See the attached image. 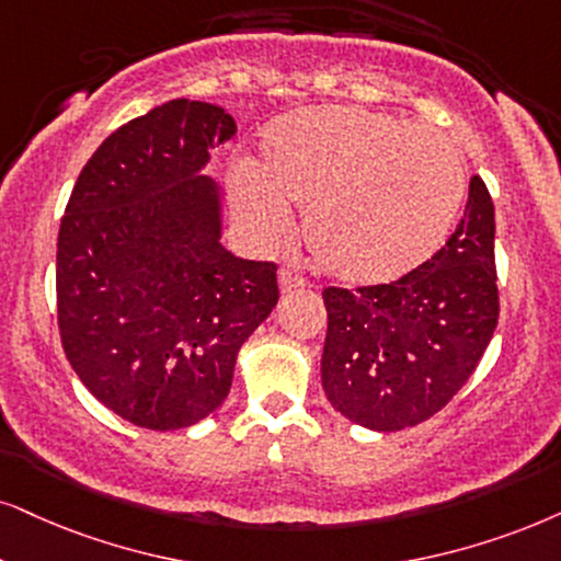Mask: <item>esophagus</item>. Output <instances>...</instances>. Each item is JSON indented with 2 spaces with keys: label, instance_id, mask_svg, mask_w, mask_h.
Wrapping results in <instances>:
<instances>
[{
  "label": "esophagus",
  "instance_id": "1",
  "mask_svg": "<svg viewBox=\"0 0 561 561\" xmlns=\"http://www.w3.org/2000/svg\"><path fill=\"white\" fill-rule=\"evenodd\" d=\"M305 287L302 274H297L295 268H282L279 272V289L282 293H295V289Z\"/></svg>",
  "mask_w": 561,
  "mask_h": 561
}]
</instances>
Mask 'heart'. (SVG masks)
Segmentation results:
<instances>
[{
    "mask_svg": "<svg viewBox=\"0 0 561 561\" xmlns=\"http://www.w3.org/2000/svg\"><path fill=\"white\" fill-rule=\"evenodd\" d=\"M238 222L256 243L289 230L346 285H388L430 261L466 198V165L443 129L391 113L321 105L276 118L251 168L230 173Z\"/></svg>",
    "mask_w": 561,
    "mask_h": 561,
    "instance_id": "1",
    "label": "heart"
}]
</instances>
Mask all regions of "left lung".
Masks as SVG:
<instances>
[{
  "label": "left lung",
  "instance_id": "1",
  "mask_svg": "<svg viewBox=\"0 0 561 561\" xmlns=\"http://www.w3.org/2000/svg\"><path fill=\"white\" fill-rule=\"evenodd\" d=\"M321 380L331 407L367 430L414 427L477 370L500 318L494 204L479 175L463 219L420 268L357 289L325 287Z\"/></svg>",
  "mask_w": 561,
  "mask_h": 561
}]
</instances>
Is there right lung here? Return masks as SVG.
<instances>
[{"instance_id": "right-lung-1", "label": "right lung", "mask_w": 561, "mask_h": 561, "mask_svg": "<svg viewBox=\"0 0 561 561\" xmlns=\"http://www.w3.org/2000/svg\"><path fill=\"white\" fill-rule=\"evenodd\" d=\"M236 137L225 108L175 98L116 129L82 168L56 243L61 346L103 407L183 430L228 399L240 346L279 300L276 264L219 243L202 175Z\"/></svg>"}]
</instances>
